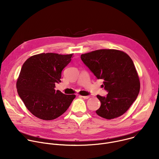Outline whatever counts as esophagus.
<instances>
[{
	"label": "esophagus",
	"mask_w": 159,
	"mask_h": 159,
	"mask_svg": "<svg viewBox=\"0 0 159 159\" xmlns=\"http://www.w3.org/2000/svg\"><path fill=\"white\" fill-rule=\"evenodd\" d=\"M80 98H84V99H89V96H80Z\"/></svg>",
	"instance_id": "1"
}]
</instances>
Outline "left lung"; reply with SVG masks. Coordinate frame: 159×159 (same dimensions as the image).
<instances>
[{"instance_id": "1", "label": "left lung", "mask_w": 159, "mask_h": 159, "mask_svg": "<svg viewBox=\"0 0 159 159\" xmlns=\"http://www.w3.org/2000/svg\"><path fill=\"white\" fill-rule=\"evenodd\" d=\"M81 60L98 79H103L108 94L97 96L101 106L96 112L107 120L123 115L137 99L139 77L131 58L116 50H99L81 55Z\"/></svg>"}]
</instances>
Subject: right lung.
<instances>
[{
  "label": "right lung",
  "mask_w": 159,
  "mask_h": 159,
  "mask_svg": "<svg viewBox=\"0 0 159 159\" xmlns=\"http://www.w3.org/2000/svg\"><path fill=\"white\" fill-rule=\"evenodd\" d=\"M72 55L47 53L33 55L22 65L16 87L20 98L36 117L43 120L57 118L75 98L55 90L61 72Z\"/></svg>",
  "instance_id": "add662e5"
}]
</instances>
